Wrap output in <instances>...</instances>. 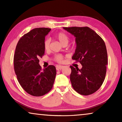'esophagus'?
Segmentation results:
<instances>
[{"mask_svg": "<svg viewBox=\"0 0 122 122\" xmlns=\"http://www.w3.org/2000/svg\"><path fill=\"white\" fill-rule=\"evenodd\" d=\"M63 67H64V66H59V65H58V66H56V69L57 70V71H59V70L62 69Z\"/></svg>", "mask_w": 122, "mask_h": 122, "instance_id": "esophagus-1", "label": "esophagus"}]
</instances>
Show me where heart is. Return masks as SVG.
I'll return each instance as SVG.
<instances>
[{"label": "heart", "instance_id": "obj_1", "mask_svg": "<svg viewBox=\"0 0 122 122\" xmlns=\"http://www.w3.org/2000/svg\"><path fill=\"white\" fill-rule=\"evenodd\" d=\"M56 38L59 42L63 46H66L69 42V36L67 34L64 32H59L56 34ZM51 48V40L49 38H46L44 41V48L46 51H49ZM54 61L58 63H61L63 61V58L61 55H56L54 56Z\"/></svg>", "mask_w": 122, "mask_h": 122}]
</instances>
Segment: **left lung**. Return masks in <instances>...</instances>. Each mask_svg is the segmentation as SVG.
Masks as SVG:
<instances>
[{
    "label": "left lung",
    "instance_id": "obj_1",
    "mask_svg": "<svg viewBox=\"0 0 122 122\" xmlns=\"http://www.w3.org/2000/svg\"><path fill=\"white\" fill-rule=\"evenodd\" d=\"M63 29L76 37V47L72 59L82 66L81 69L70 66L71 86L81 95L93 94L99 89L106 77L108 56L104 41L88 26Z\"/></svg>",
    "mask_w": 122,
    "mask_h": 122
}]
</instances>
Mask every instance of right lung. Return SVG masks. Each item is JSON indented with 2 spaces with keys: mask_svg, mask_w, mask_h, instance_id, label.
Listing matches in <instances>:
<instances>
[{
  "mask_svg": "<svg viewBox=\"0 0 122 122\" xmlns=\"http://www.w3.org/2000/svg\"><path fill=\"white\" fill-rule=\"evenodd\" d=\"M51 29L34 28L24 34L16 45L14 56L15 73L26 92L35 97L44 96L51 89L56 68L51 65L41 70L39 58L44 56L45 36Z\"/></svg>",
  "mask_w": 122,
  "mask_h": 122,
  "instance_id": "add662e5",
  "label": "right lung"
}]
</instances>
